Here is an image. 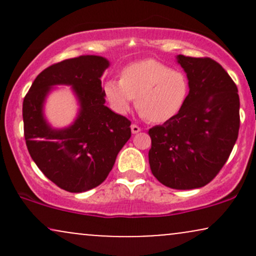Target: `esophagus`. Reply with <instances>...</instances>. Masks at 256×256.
<instances>
[{
  "instance_id": "esophagus-1",
  "label": "esophagus",
  "mask_w": 256,
  "mask_h": 256,
  "mask_svg": "<svg viewBox=\"0 0 256 256\" xmlns=\"http://www.w3.org/2000/svg\"><path fill=\"white\" fill-rule=\"evenodd\" d=\"M131 131H132V134H138V132L140 131V128L136 124H132L131 125Z\"/></svg>"
}]
</instances>
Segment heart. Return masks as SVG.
<instances>
[{"label": "heart", "instance_id": "heart-1", "mask_svg": "<svg viewBox=\"0 0 256 256\" xmlns=\"http://www.w3.org/2000/svg\"><path fill=\"white\" fill-rule=\"evenodd\" d=\"M104 92L116 113H128L136 98L140 116L160 124L174 118L183 108L189 82L184 72L149 58L126 66L119 80L106 82Z\"/></svg>", "mask_w": 256, "mask_h": 256}]
</instances>
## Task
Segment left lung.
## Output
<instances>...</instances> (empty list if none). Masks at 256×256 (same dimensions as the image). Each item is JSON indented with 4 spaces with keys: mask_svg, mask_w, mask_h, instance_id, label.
I'll return each instance as SVG.
<instances>
[{
    "mask_svg": "<svg viewBox=\"0 0 256 256\" xmlns=\"http://www.w3.org/2000/svg\"><path fill=\"white\" fill-rule=\"evenodd\" d=\"M189 80L180 112L149 130V165L172 189L204 186L218 174L238 137L240 96L228 72L210 58L178 55Z\"/></svg>",
    "mask_w": 256,
    "mask_h": 256,
    "instance_id": "obj_1",
    "label": "left lung"
}]
</instances>
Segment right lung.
<instances>
[{
	"label": "right lung",
	"instance_id": "right-lung-1",
	"mask_svg": "<svg viewBox=\"0 0 256 256\" xmlns=\"http://www.w3.org/2000/svg\"><path fill=\"white\" fill-rule=\"evenodd\" d=\"M107 58L82 55L46 68L22 102L24 136L32 160L58 188L84 192L98 186L113 168L120 149L131 137V122L104 106L101 77ZM54 84H71L80 102L78 119L64 129H52L42 106Z\"/></svg>",
	"mask_w": 256,
	"mask_h": 256
}]
</instances>
